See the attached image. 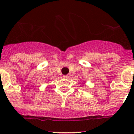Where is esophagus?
<instances>
[{
	"label": "esophagus",
	"instance_id": "34e87169",
	"mask_svg": "<svg viewBox=\"0 0 134 134\" xmlns=\"http://www.w3.org/2000/svg\"><path fill=\"white\" fill-rule=\"evenodd\" d=\"M64 78V79H68V78H70V75H65V76H63Z\"/></svg>",
	"mask_w": 134,
	"mask_h": 134
}]
</instances>
